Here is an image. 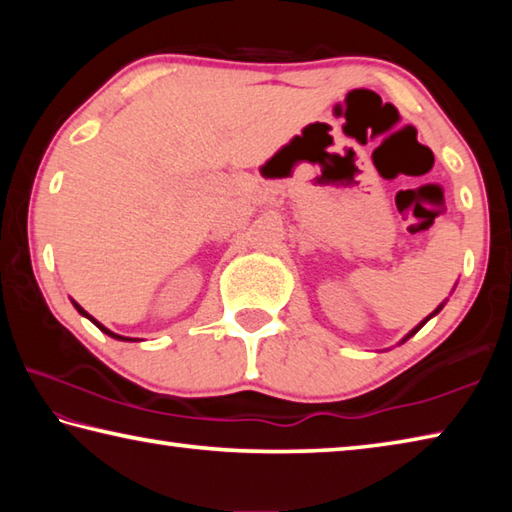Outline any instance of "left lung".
Here are the masks:
<instances>
[{
	"label": "left lung",
	"mask_w": 512,
	"mask_h": 512,
	"mask_svg": "<svg viewBox=\"0 0 512 512\" xmlns=\"http://www.w3.org/2000/svg\"><path fill=\"white\" fill-rule=\"evenodd\" d=\"M440 309H443V305H440V307H438V309H436V311H433V314H431V316H436V314H438V311H440ZM431 316H427V318H424V320H422V323H420V325H418V327H415V329H411V332H409V336H406V339H411V336H413V334H415V332H418V329H420V327H422V325H424V323H427V320H429V318H431ZM406 339H404V341H406Z\"/></svg>",
	"instance_id": "obj_1"
}]
</instances>
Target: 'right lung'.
<instances>
[{"label":"right lung","mask_w":512,"mask_h":512,"mask_svg":"<svg viewBox=\"0 0 512 512\" xmlns=\"http://www.w3.org/2000/svg\"><path fill=\"white\" fill-rule=\"evenodd\" d=\"M72 302H74V300H72ZM74 307H76V309H79V314H81V316H85V318H90V320H92V323H94V325H97V327L101 329V332H103V334H108V336H112V339H117V341H133V339H126V336H119V334H115V332H110V329H108V327H103V325L99 323V320H94V318H92V316L88 314V311H85V309H83L81 305H76V302H74Z\"/></svg>","instance_id":"right-lung-1"}]
</instances>
